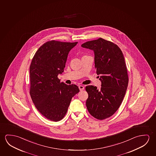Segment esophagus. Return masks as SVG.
<instances>
[{
  "label": "esophagus",
  "mask_w": 156,
  "mask_h": 156,
  "mask_svg": "<svg viewBox=\"0 0 156 156\" xmlns=\"http://www.w3.org/2000/svg\"><path fill=\"white\" fill-rule=\"evenodd\" d=\"M79 88L80 90L81 91V90H83V89H84V87L83 86H82V85H80L79 87Z\"/></svg>",
  "instance_id": "1"
}]
</instances>
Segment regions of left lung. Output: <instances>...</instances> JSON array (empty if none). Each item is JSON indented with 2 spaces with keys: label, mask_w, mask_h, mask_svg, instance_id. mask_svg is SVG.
<instances>
[{
  "label": "left lung",
  "mask_w": 156,
  "mask_h": 156,
  "mask_svg": "<svg viewBox=\"0 0 156 156\" xmlns=\"http://www.w3.org/2000/svg\"><path fill=\"white\" fill-rule=\"evenodd\" d=\"M94 51L95 68L100 75L101 88L87 86L86 106L96 119L104 120L118 109L128 86L129 78L124 55L113 43L100 38L81 45Z\"/></svg>",
  "instance_id": "obj_1"
}]
</instances>
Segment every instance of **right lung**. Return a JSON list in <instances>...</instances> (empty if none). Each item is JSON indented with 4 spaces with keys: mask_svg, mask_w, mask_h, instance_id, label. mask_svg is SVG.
Returning a JSON list of instances; mask_svg holds the SVG:
<instances>
[{
    "mask_svg": "<svg viewBox=\"0 0 156 156\" xmlns=\"http://www.w3.org/2000/svg\"><path fill=\"white\" fill-rule=\"evenodd\" d=\"M77 42L51 41L38 49L30 67V94L36 108L46 118L58 121L67 113L72 98L80 92L75 84L60 82L68 55Z\"/></svg>",
    "mask_w": 156,
    "mask_h": 156,
    "instance_id": "right-lung-1",
    "label": "right lung"
}]
</instances>
